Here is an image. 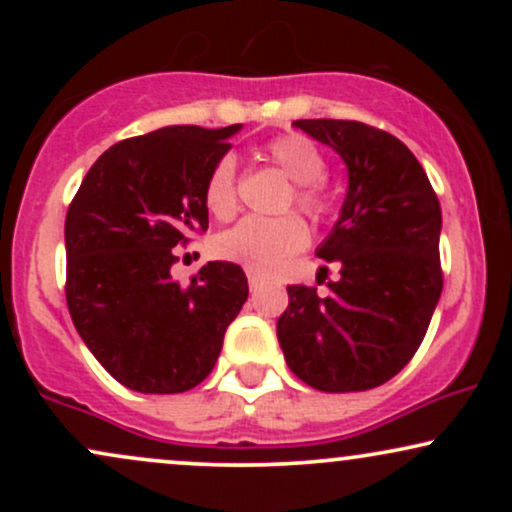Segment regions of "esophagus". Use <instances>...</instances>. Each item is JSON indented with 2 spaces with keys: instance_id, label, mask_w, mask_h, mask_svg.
I'll list each match as a JSON object with an SVG mask.
<instances>
[{
  "instance_id": "obj_1",
  "label": "esophagus",
  "mask_w": 512,
  "mask_h": 512,
  "mask_svg": "<svg viewBox=\"0 0 512 512\" xmlns=\"http://www.w3.org/2000/svg\"><path fill=\"white\" fill-rule=\"evenodd\" d=\"M248 284H250V291H260L264 286V276H260L257 272H248Z\"/></svg>"
}]
</instances>
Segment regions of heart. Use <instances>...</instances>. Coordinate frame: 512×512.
Wrapping results in <instances>:
<instances>
[{
  "label": "heart",
  "mask_w": 512,
  "mask_h": 512,
  "mask_svg": "<svg viewBox=\"0 0 512 512\" xmlns=\"http://www.w3.org/2000/svg\"><path fill=\"white\" fill-rule=\"evenodd\" d=\"M262 154L293 180L289 207L296 204L305 216L322 223L337 209V199L327 187V158L313 139L301 132H286L269 139ZM204 204L216 219H231L238 209L236 158L221 156L204 182ZM308 245V226L301 216L284 214L276 219L248 216L216 238V252L228 262H238L250 272L272 274L289 257Z\"/></svg>",
  "instance_id": "heart-1"
}]
</instances>
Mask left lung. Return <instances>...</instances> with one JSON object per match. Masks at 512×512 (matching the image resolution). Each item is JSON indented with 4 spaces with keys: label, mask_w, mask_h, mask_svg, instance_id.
<instances>
[{
    "label": "left lung",
    "mask_w": 512,
    "mask_h": 512,
    "mask_svg": "<svg viewBox=\"0 0 512 512\" xmlns=\"http://www.w3.org/2000/svg\"><path fill=\"white\" fill-rule=\"evenodd\" d=\"M293 125L344 158L349 190L317 248V257L339 264V279L327 296L317 286H289L276 337L289 368L315 390H370L407 366L431 325L443 291L440 202L426 170L390 132L356 120Z\"/></svg>",
    "instance_id": "1"
}]
</instances>
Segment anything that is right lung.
<instances>
[{
    "label": "right lung",
    "instance_id": "add662e5",
    "mask_svg": "<svg viewBox=\"0 0 512 512\" xmlns=\"http://www.w3.org/2000/svg\"><path fill=\"white\" fill-rule=\"evenodd\" d=\"M240 125L163 127L93 163L64 221L67 308L98 363L129 390L178 395L202 383L248 301L233 262L180 284L178 245L209 228L204 182Z\"/></svg>",
    "mask_w": 512,
    "mask_h": 512
}]
</instances>
